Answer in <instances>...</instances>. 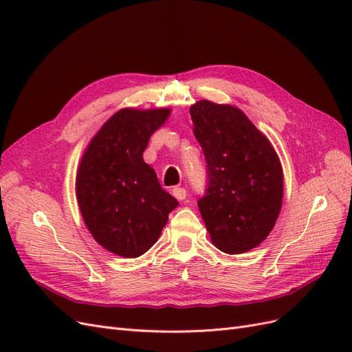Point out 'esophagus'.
Returning <instances> with one entry per match:
<instances>
[{"label":"esophagus","instance_id":"obj_1","mask_svg":"<svg viewBox=\"0 0 352 352\" xmlns=\"http://www.w3.org/2000/svg\"><path fill=\"white\" fill-rule=\"evenodd\" d=\"M172 194H173V197H175L177 201H184V199L186 198V189L176 186V188L172 189Z\"/></svg>","mask_w":352,"mask_h":352}]
</instances>
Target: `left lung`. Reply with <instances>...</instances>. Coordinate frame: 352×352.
<instances>
[{"label": "left lung", "mask_w": 352, "mask_h": 352, "mask_svg": "<svg viewBox=\"0 0 352 352\" xmlns=\"http://www.w3.org/2000/svg\"><path fill=\"white\" fill-rule=\"evenodd\" d=\"M189 114L208 167L207 195L198 207L210 239L226 254L247 252L269 236L280 214L279 155L235 105L199 100Z\"/></svg>", "instance_id": "1"}]
</instances>
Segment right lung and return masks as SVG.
Returning <instances> with one entry per match:
<instances>
[{"instance_id":"right-lung-1","label":"right lung","mask_w":352,"mask_h":352,"mask_svg":"<svg viewBox=\"0 0 352 352\" xmlns=\"http://www.w3.org/2000/svg\"><path fill=\"white\" fill-rule=\"evenodd\" d=\"M167 107L116 111L85 148L76 172L83 223L104 250L136 258L150 250L179 202L144 162L150 136L170 114Z\"/></svg>"}]
</instances>
